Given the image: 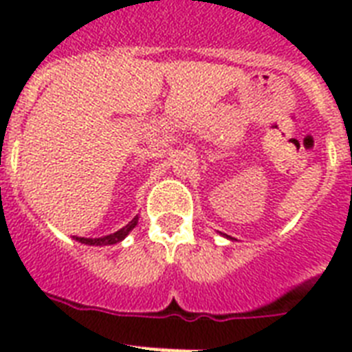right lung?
Segmentation results:
<instances>
[{
	"instance_id": "1",
	"label": "right lung",
	"mask_w": 352,
	"mask_h": 352,
	"mask_svg": "<svg viewBox=\"0 0 352 352\" xmlns=\"http://www.w3.org/2000/svg\"><path fill=\"white\" fill-rule=\"evenodd\" d=\"M138 223V215H135L129 223H127L124 228H120L118 232L115 234H109V235H104V237H96V239H89V237H74V239L78 241V243H84V245H93V246H104V245H115V243H120L124 237H126L129 232L137 226Z\"/></svg>"
}]
</instances>
